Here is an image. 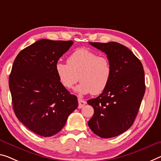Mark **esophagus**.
<instances>
[{
    "label": "esophagus",
    "instance_id": "esophagus-1",
    "mask_svg": "<svg viewBox=\"0 0 161 161\" xmlns=\"http://www.w3.org/2000/svg\"><path fill=\"white\" fill-rule=\"evenodd\" d=\"M86 103V101L85 100L82 99V98H78V108H81L82 107H83V106H85Z\"/></svg>",
    "mask_w": 161,
    "mask_h": 161
}]
</instances>
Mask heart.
Here are the masks:
<instances>
[{"label":"heart","instance_id":"heart-1","mask_svg":"<svg viewBox=\"0 0 161 161\" xmlns=\"http://www.w3.org/2000/svg\"><path fill=\"white\" fill-rule=\"evenodd\" d=\"M55 71L60 83L70 89L79 80L75 88L80 95L103 92L111 80L112 68L108 59L86 48L77 49L67 58V63L58 62Z\"/></svg>","mask_w":161,"mask_h":161}]
</instances>
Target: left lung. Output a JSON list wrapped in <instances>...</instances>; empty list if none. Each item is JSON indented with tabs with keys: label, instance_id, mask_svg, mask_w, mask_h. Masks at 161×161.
<instances>
[{
	"label": "left lung",
	"instance_id": "1",
	"mask_svg": "<svg viewBox=\"0 0 161 161\" xmlns=\"http://www.w3.org/2000/svg\"><path fill=\"white\" fill-rule=\"evenodd\" d=\"M89 44L105 53L112 73L107 88L97 98L87 101L94 109L88 125L99 137H114L133 125L145 94V72L139 59L122 44Z\"/></svg>",
	"mask_w": 161,
	"mask_h": 161
}]
</instances>
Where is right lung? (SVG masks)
<instances>
[{"instance_id": "obj_1", "label": "right lung", "mask_w": 161, "mask_h": 161, "mask_svg": "<svg viewBox=\"0 0 161 161\" xmlns=\"http://www.w3.org/2000/svg\"><path fill=\"white\" fill-rule=\"evenodd\" d=\"M73 41L40 39L16 56L9 76L14 110L35 134L51 137L65 126L78 106V98L62 85L55 66Z\"/></svg>"}]
</instances>
